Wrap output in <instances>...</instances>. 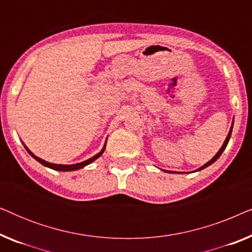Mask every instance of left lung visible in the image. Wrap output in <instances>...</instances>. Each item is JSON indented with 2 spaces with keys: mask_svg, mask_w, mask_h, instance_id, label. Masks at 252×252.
I'll use <instances>...</instances> for the list:
<instances>
[{
  "mask_svg": "<svg viewBox=\"0 0 252 252\" xmlns=\"http://www.w3.org/2000/svg\"><path fill=\"white\" fill-rule=\"evenodd\" d=\"M232 129H233V125H232V127H230V130H229L228 135H227V137H226L225 142H223V144H222V147H221V148H220V150L218 151V153H217V154H216V156H215V157H213L211 160H209V161H208V163H206L205 165H203V166H202V167H199L197 171H201V170H203V168L208 167V166H209V165H211L212 163H215V161H216L217 159H218V158L220 157V155H221V154H222V151H223V150H225V148L227 147V144H228V141H229V139H230V135H232ZM166 172H170V171H166ZM171 173H174V172H171ZM175 173H178V172H175Z\"/></svg>",
  "mask_w": 252,
  "mask_h": 252,
  "instance_id": "obj_1",
  "label": "left lung"
}]
</instances>
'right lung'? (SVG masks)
<instances>
[{
    "mask_svg": "<svg viewBox=\"0 0 252 252\" xmlns=\"http://www.w3.org/2000/svg\"><path fill=\"white\" fill-rule=\"evenodd\" d=\"M105 146L106 144H104V147H103V149L99 151V153L97 154V155H95L94 157H92V158H89V159H87V160H85V161H81V163H78V164H72V165H62V164H53V163H48V161H46V160H43V159H41V158H39V157H36L35 155H33L32 153H31V151L27 149L26 148V150L29 151V154L31 155V156H32L33 158H35V159L39 161V163H41L42 165H44V166H47V167H49V168H53V170H56V171H64V172H66V171H75V170H79V168H82L84 166H86V165H88V164H91L92 161H94L95 159H97V158L101 156V155L104 153V149H105Z\"/></svg>",
    "mask_w": 252,
    "mask_h": 252,
    "instance_id": "1",
    "label": "right lung"
}]
</instances>
